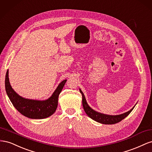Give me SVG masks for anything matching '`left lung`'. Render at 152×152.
Listing matches in <instances>:
<instances>
[{
  "label": "left lung",
  "instance_id": "1",
  "mask_svg": "<svg viewBox=\"0 0 152 152\" xmlns=\"http://www.w3.org/2000/svg\"><path fill=\"white\" fill-rule=\"evenodd\" d=\"M80 92L82 95V104H83V109L86 113L90 118L92 120L96 121V122L101 123L102 124H115L116 123H118L120 121H122L123 119H124L125 117H127L131 113L133 109L135 107L134 106L131 110L129 111L124 113L118 115H106L101 113L97 112L93 110L92 107H90L89 105L88 104L87 102L86 101V99L85 97V95L82 92L80 88Z\"/></svg>",
  "mask_w": 152,
  "mask_h": 152
}]
</instances>
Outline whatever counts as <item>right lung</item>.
Masks as SVG:
<instances>
[{"mask_svg":"<svg viewBox=\"0 0 152 152\" xmlns=\"http://www.w3.org/2000/svg\"><path fill=\"white\" fill-rule=\"evenodd\" d=\"M67 80L60 82L51 96L46 100L39 101L23 98L12 89L9 80V71L5 78V88L8 97L12 105L23 116L32 119L48 118L55 112L58 106L59 94L66 84Z\"/></svg>","mask_w":152,"mask_h":152,"instance_id":"add662e5","label":"right lung"}]
</instances>
